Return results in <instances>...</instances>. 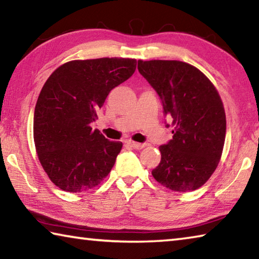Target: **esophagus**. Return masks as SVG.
<instances>
[{
  "mask_svg": "<svg viewBox=\"0 0 259 259\" xmlns=\"http://www.w3.org/2000/svg\"><path fill=\"white\" fill-rule=\"evenodd\" d=\"M129 145L135 148V150H142V148H144L146 146V144H140V143H136V142H133V140H129L128 142Z\"/></svg>",
  "mask_w": 259,
  "mask_h": 259,
  "instance_id": "1",
  "label": "esophagus"
}]
</instances>
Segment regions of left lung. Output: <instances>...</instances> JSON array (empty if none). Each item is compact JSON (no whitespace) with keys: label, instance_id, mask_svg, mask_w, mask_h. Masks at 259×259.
Here are the masks:
<instances>
[{"label":"left lung","instance_id":"obj_1","mask_svg":"<svg viewBox=\"0 0 259 259\" xmlns=\"http://www.w3.org/2000/svg\"><path fill=\"white\" fill-rule=\"evenodd\" d=\"M138 71L160 96L172 120V139L161 145L156 182L176 192L198 190L211 177L226 135L224 105L212 82L179 60H138Z\"/></svg>","mask_w":259,"mask_h":259}]
</instances>
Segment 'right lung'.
<instances>
[{"label":"right lung","mask_w":259,"mask_h":259,"mask_svg":"<svg viewBox=\"0 0 259 259\" xmlns=\"http://www.w3.org/2000/svg\"><path fill=\"white\" fill-rule=\"evenodd\" d=\"M136 65V59L116 57L72 60L45 83L34 112V143L43 169L60 190H91L112 170L122 143L90 124L109 91L128 80Z\"/></svg>","instance_id":"obj_1"}]
</instances>
